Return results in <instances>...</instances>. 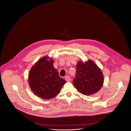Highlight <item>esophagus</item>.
Masks as SVG:
<instances>
[{"label": "esophagus", "instance_id": "obj_1", "mask_svg": "<svg viewBox=\"0 0 131 131\" xmlns=\"http://www.w3.org/2000/svg\"><path fill=\"white\" fill-rule=\"evenodd\" d=\"M65 79L66 80V81L67 82H69L70 81L71 79H70V77L69 76H66L65 77Z\"/></svg>", "mask_w": 131, "mask_h": 131}]
</instances>
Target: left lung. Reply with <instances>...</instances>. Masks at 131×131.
Wrapping results in <instances>:
<instances>
[{
  "label": "left lung",
  "mask_w": 131,
  "mask_h": 131,
  "mask_svg": "<svg viewBox=\"0 0 131 131\" xmlns=\"http://www.w3.org/2000/svg\"><path fill=\"white\" fill-rule=\"evenodd\" d=\"M76 76L73 84L81 94L91 95L99 92L104 83L101 69L93 61H80L76 65Z\"/></svg>",
  "instance_id": "left-lung-1"
}]
</instances>
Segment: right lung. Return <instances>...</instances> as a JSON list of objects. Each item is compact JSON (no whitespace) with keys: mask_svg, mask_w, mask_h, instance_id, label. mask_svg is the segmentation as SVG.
<instances>
[{"mask_svg":"<svg viewBox=\"0 0 131 131\" xmlns=\"http://www.w3.org/2000/svg\"><path fill=\"white\" fill-rule=\"evenodd\" d=\"M54 61L48 56L40 59L31 68L28 81L35 95L45 100L57 96L66 80L59 76L58 70L53 66Z\"/></svg>","mask_w":131,"mask_h":131,"instance_id":"add662e5","label":"right lung"}]
</instances>
